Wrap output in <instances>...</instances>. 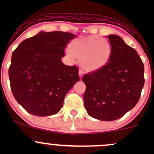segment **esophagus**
Segmentation results:
<instances>
[{
  "instance_id": "1",
  "label": "esophagus",
  "mask_w": 154,
  "mask_h": 154,
  "mask_svg": "<svg viewBox=\"0 0 154 154\" xmlns=\"http://www.w3.org/2000/svg\"><path fill=\"white\" fill-rule=\"evenodd\" d=\"M83 74H84V72H83L82 70V69H79V77H80V78L82 77Z\"/></svg>"
}]
</instances>
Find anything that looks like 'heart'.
Returning a JSON list of instances; mask_svg holds the SVG:
<instances>
[{
  "mask_svg": "<svg viewBox=\"0 0 154 154\" xmlns=\"http://www.w3.org/2000/svg\"><path fill=\"white\" fill-rule=\"evenodd\" d=\"M112 49L109 40L98 35L74 39L66 50V55L79 61L84 71H98L111 59Z\"/></svg>",
  "mask_w": 154,
  "mask_h": 154,
  "instance_id": "b5f03b06",
  "label": "heart"
}]
</instances>
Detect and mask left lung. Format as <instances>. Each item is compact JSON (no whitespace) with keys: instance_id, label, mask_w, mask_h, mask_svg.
I'll return each instance as SVG.
<instances>
[{"instance_id":"1","label":"left lung","mask_w":154,"mask_h":154,"mask_svg":"<svg viewBox=\"0 0 154 154\" xmlns=\"http://www.w3.org/2000/svg\"><path fill=\"white\" fill-rule=\"evenodd\" d=\"M108 38L112 49L109 61L82 77L85 107L90 116L102 121L119 119L134 108L145 82L144 65L137 51L118 35Z\"/></svg>"}]
</instances>
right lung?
I'll use <instances>...</instances> for the list:
<instances>
[{
  "instance_id": "obj_1",
  "label": "right lung",
  "mask_w": 154,
  "mask_h": 154,
  "mask_svg": "<svg viewBox=\"0 0 154 154\" xmlns=\"http://www.w3.org/2000/svg\"><path fill=\"white\" fill-rule=\"evenodd\" d=\"M75 38L69 32H41L14 51L8 69L11 89L29 114H56L66 93L79 80L78 67L66 66L61 60L66 45Z\"/></svg>"
}]
</instances>
